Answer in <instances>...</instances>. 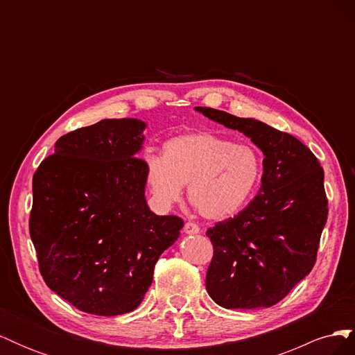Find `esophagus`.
<instances>
[{"mask_svg": "<svg viewBox=\"0 0 355 355\" xmlns=\"http://www.w3.org/2000/svg\"><path fill=\"white\" fill-rule=\"evenodd\" d=\"M184 231L187 234H198L201 231V228L198 227V223H196V222H187L185 227H184Z\"/></svg>", "mask_w": 355, "mask_h": 355, "instance_id": "1", "label": "esophagus"}]
</instances>
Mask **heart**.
Masks as SVG:
<instances>
[{"instance_id": "heart-1", "label": "heart", "mask_w": 355, "mask_h": 355, "mask_svg": "<svg viewBox=\"0 0 355 355\" xmlns=\"http://www.w3.org/2000/svg\"><path fill=\"white\" fill-rule=\"evenodd\" d=\"M262 175V158L250 144H235L211 132L171 137L163 157H145V179L154 200L170 207L188 184V198L207 219H223L240 210Z\"/></svg>"}]
</instances>
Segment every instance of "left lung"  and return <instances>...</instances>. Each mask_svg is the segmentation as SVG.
Instances as JSON below:
<instances>
[{
	"instance_id": "8db88e82",
	"label": "left lung",
	"mask_w": 355,
	"mask_h": 355,
	"mask_svg": "<svg viewBox=\"0 0 355 355\" xmlns=\"http://www.w3.org/2000/svg\"><path fill=\"white\" fill-rule=\"evenodd\" d=\"M196 110L249 136L265 155L257 196L206 232L213 244L207 292L228 309L272 306L315 265L329 213L323 167L292 135L252 118Z\"/></svg>"
}]
</instances>
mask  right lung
<instances>
[{
    "label": "right lung",
    "instance_id": "1",
    "mask_svg": "<svg viewBox=\"0 0 355 355\" xmlns=\"http://www.w3.org/2000/svg\"><path fill=\"white\" fill-rule=\"evenodd\" d=\"M145 123L102 120L59 137L32 178L29 234L46 284L83 313L141 305L184 220L145 200Z\"/></svg>",
    "mask_w": 355,
    "mask_h": 355
}]
</instances>
